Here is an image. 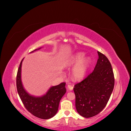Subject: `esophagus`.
<instances>
[{"instance_id": "obj_1", "label": "esophagus", "mask_w": 131, "mask_h": 131, "mask_svg": "<svg viewBox=\"0 0 131 131\" xmlns=\"http://www.w3.org/2000/svg\"><path fill=\"white\" fill-rule=\"evenodd\" d=\"M67 88H68V89L69 90H72L73 89V86H72V85H67Z\"/></svg>"}]
</instances>
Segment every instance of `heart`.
Listing matches in <instances>:
<instances>
[{
	"label": "heart",
	"instance_id": "1",
	"mask_svg": "<svg viewBox=\"0 0 131 131\" xmlns=\"http://www.w3.org/2000/svg\"><path fill=\"white\" fill-rule=\"evenodd\" d=\"M84 52H77L68 59L66 64V67L75 65L71 73L72 78L74 81L83 80L87 73L91 61L89 58H84Z\"/></svg>",
	"mask_w": 131,
	"mask_h": 131
}]
</instances>
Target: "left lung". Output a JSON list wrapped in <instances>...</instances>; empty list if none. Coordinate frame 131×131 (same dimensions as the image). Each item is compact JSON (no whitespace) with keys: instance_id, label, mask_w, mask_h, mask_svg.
Wrapping results in <instances>:
<instances>
[{"instance_id":"left-lung-1","label":"left lung","mask_w":131,"mask_h":131,"mask_svg":"<svg viewBox=\"0 0 131 131\" xmlns=\"http://www.w3.org/2000/svg\"><path fill=\"white\" fill-rule=\"evenodd\" d=\"M98 54L99 58L94 70L73 89L77 111L85 118L92 117L102 111L114 87L111 64L105 55L99 51Z\"/></svg>"}]
</instances>
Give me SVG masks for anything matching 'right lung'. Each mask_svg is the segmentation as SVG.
I'll list each match as a JSON object with an SVG mask.
<instances>
[{"mask_svg": "<svg viewBox=\"0 0 131 131\" xmlns=\"http://www.w3.org/2000/svg\"><path fill=\"white\" fill-rule=\"evenodd\" d=\"M40 49L41 48L31 52ZM23 59L20 63L16 77V87L19 97L25 108L33 115L43 119L51 118L57 113L59 102L66 92V83L63 82L58 85L51 86L46 94L41 97L29 94L24 89L21 81Z\"/></svg>", "mask_w": 131, "mask_h": 131, "instance_id": "right-lung-1", "label": "right lung"}]
</instances>
